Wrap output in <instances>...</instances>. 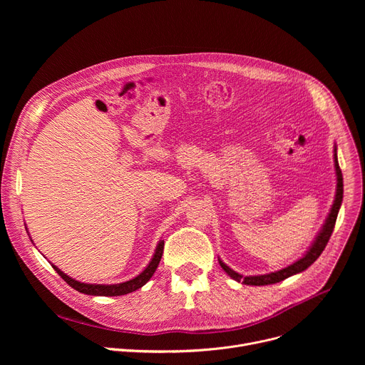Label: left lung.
<instances>
[{
    "mask_svg": "<svg viewBox=\"0 0 365 365\" xmlns=\"http://www.w3.org/2000/svg\"><path fill=\"white\" fill-rule=\"evenodd\" d=\"M334 162H335V172H336V193H335V200H334V205L331 207V212L321 230V232L318 234L315 242L312 244V247L309 248V251L300 258L297 259V262H294L293 264L287 266L286 269H282L279 272H274V273H269V274H262V276H241L238 274L237 272L231 270L227 264H224L221 259H220V264L221 267L224 269V272L232 277L234 280L237 282H242L244 284H250V286H266V284H274V283H279L293 274H297V273H302L303 270H306L309 266L314 264L317 262V258L322 254V251L325 250L331 235H332V231L335 228V222H336V217H338V212H339V207H341V203H342V196H344V182H342V173H341V169H339V165H338V158H336V147L334 148Z\"/></svg>",
    "mask_w": 365,
    "mask_h": 365,
    "instance_id": "obj_1",
    "label": "left lung"
}]
</instances>
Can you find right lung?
I'll list each match as a JSON object with an SVG mask.
<instances>
[{
  "mask_svg": "<svg viewBox=\"0 0 365 365\" xmlns=\"http://www.w3.org/2000/svg\"><path fill=\"white\" fill-rule=\"evenodd\" d=\"M163 248H165V241H160L158 248H155V252L151 258V262L148 263V266L144 269L143 273H140L137 277L124 282V283H118V284H88V283H81L72 277H69L68 274H65L62 270H59L56 266H53V269L58 272V274L75 290L85 293V294H92V296H123L131 292H135L137 289L143 287L154 274L155 269H158L160 258L163 254Z\"/></svg>",
  "mask_w": 365,
  "mask_h": 365,
  "instance_id": "1",
  "label": "right lung"
}]
</instances>
